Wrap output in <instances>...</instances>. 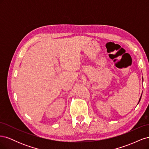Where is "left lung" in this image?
<instances>
[{
    "label": "left lung",
    "mask_w": 149,
    "mask_h": 149,
    "mask_svg": "<svg viewBox=\"0 0 149 149\" xmlns=\"http://www.w3.org/2000/svg\"><path fill=\"white\" fill-rule=\"evenodd\" d=\"M141 97H140V99H139V102H140V101H141Z\"/></svg>",
    "instance_id": "1"
}]
</instances>
